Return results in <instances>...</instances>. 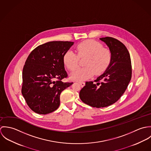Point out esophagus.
<instances>
[{
    "mask_svg": "<svg viewBox=\"0 0 151 151\" xmlns=\"http://www.w3.org/2000/svg\"><path fill=\"white\" fill-rule=\"evenodd\" d=\"M78 83L80 84V86H81V87H83V86H85V83L84 82H78Z\"/></svg>",
    "mask_w": 151,
    "mask_h": 151,
    "instance_id": "obj_1",
    "label": "esophagus"
}]
</instances>
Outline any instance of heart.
<instances>
[{"instance_id":"b5f03b06","label":"heart","mask_w":151,"mask_h":151,"mask_svg":"<svg viewBox=\"0 0 151 151\" xmlns=\"http://www.w3.org/2000/svg\"><path fill=\"white\" fill-rule=\"evenodd\" d=\"M78 55L71 50H67L63 56V62L70 70H73L78 65L79 58H86V67L78 68L70 75L71 80L81 81L91 78L95 73L99 74L104 72L110 64L111 53L108 48L103 47L101 43L86 40L79 43L76 47Z\"/></svg>"}]
</instances>
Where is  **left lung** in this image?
Segmentation results:
<instances>
[{
	"instance_id": "obj_1",
	"label": "left lung",
	"mask_w": 151,
	"mask_h": 151,
	"mask_svg": "<svg viewBox=\"0 0 151 151\" xmlns=\"http://www.w3.org/2000/svg\"><path fill=\"white\" fill-rule=\"evenodd\" d=\"M99 40L111 53L110 63L102 74L94 82H86L80 92L84 103L96 108L107 107L117 102L126 90L132 74L131 58L125 45L111 37Z\"/></svg>"
}]
</instances>
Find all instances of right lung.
<instances>
[{"label":"right lung","mask_w":151,"mask_h":151,"mask_svg":"<svg viewBox=\"0 0 151 151\" xmlns=\"http://www.w3.org/2000/svg\"><path fill=\"white\" fill-rule=\"evenodd\" d=\"M73 42L52 41L41 45L29 55L22 70V94L29 108L40 114L56 110L60 95L73 83L61 80L67 77L63 56Z\"/></svg>","instance_id":"right-lung-1"}]
</instances>
